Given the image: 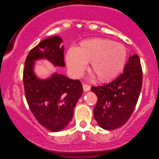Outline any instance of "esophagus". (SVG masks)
I'll return each mask as SVG.
<instances>
[{"label":"esophagus","instance_id":"1","mask_svg":"<svg viewBox=\"0 0 159 159\" xmlns=\"http://www.w3.org/2000/svg\"><path fill=\"white\" fill-rule=\"evenodd\" d=\"M82 88H83L84 91H85V92H87V91L90 90V86L88 85V84H82Z\"/></svg>","mask_w":159,"mask_h":159}]
</instances>
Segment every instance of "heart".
<instances>
[{"label":"heart","instance_id":"1","mask_svg":"<svg viewBox=\"0 0 159 159\" xmlns=\"http://www.w3.org/2000/svg\"><path fill=\"white\" fill-rule=\"evenodd\" d=\"M127 57V51L124 45L108 39L93 38L82 41L77 48H70L67 51L66 59L75 77H82L88 63L90 62V70L98 81L106 82L120 74Z\"/></svg>","mask_w":159,"mask_h":159}]
</instances>
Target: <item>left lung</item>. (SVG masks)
<instances>
[{
    "instance_id": "8db88e82",
    "label": "left lung",
    "mask_w": 159,
    "mask_h": 159,
    "mask_svg": "<svg viewBox=\"0 0 159 159\" xmlns=\"http://www.w3.org/2000/svg\"><path fill=\"white\" fill-rule=\"evenodd\" d=\"M143 84V71L137 54L130 56L124 72L104 85L92 87L97 95L94 118L103 129L121 127L134 111Z\"/></svg>"
}]
</instances>
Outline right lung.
<instances>
[{"label":"right lung","instance_id":"1","mask_svg":"<svg viewBox=\"0 0 159 159\" xmlns=\"http://www.w3.org/2000/svg\"><path fill=\"white\" fill-rule=\"evenodd\" d=\"M62 39L47 38L33 48L26 58L23 70L25 98L32 114L41 125L50 131L65 128L73 117L74 108L83 93L82 83L55 73L46 80L34 74V61L46 58L58 66H65Z\"/></svg>","mask_w":159,"mask_h":159}]
</instances>
